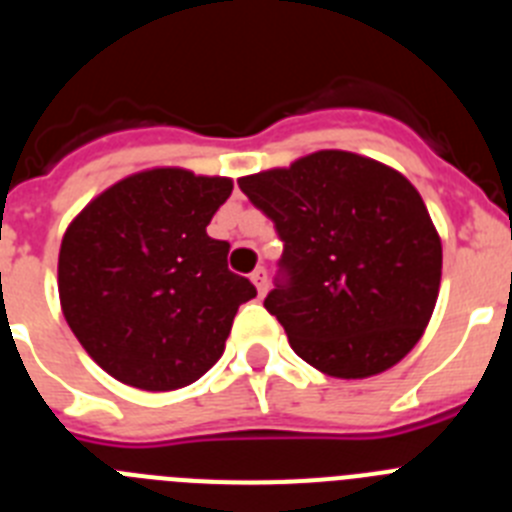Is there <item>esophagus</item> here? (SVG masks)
Here are the masks:
<instances>
[{"mask_svg":"<svg viewBox=\"0 0 512 512\" xmlns=\"http://www.w3.org/2000/svg\"><path fill=\"white\" fill-rule=\"evenodd\" d=\"M251 282L256 284V289H259V297H264L266 295V287H269V277H266L264 266H259V269L253 271Z\"/></svg>","mask_w":512,"mask_h":512,"instance_id":"obj_1","label":"esophagus"}]
</instances>
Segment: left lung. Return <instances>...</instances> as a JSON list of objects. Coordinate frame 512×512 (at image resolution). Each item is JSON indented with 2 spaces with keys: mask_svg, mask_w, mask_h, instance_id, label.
<instances>
[{
  "mask_svg": "<svg viewBox=\"0 0 512 512\" xmlns=\"http://www.w3.org/2000/svg\"><path fill=\"white\" fill-rule=\"evenodd\" d=\"M238 187L284 241L287 284L264 307L300 359L328 377L366 379L413 351L436 307L443 251L400 171L328 148Z\"/></svg>",
  "mask_w": 512,
  "mask_h": 512,
  "instance_id": "1",
  "label": "left lung"
}]
</instances>
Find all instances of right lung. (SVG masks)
I'll return each mask as SVG.
<instances>
[{
  "label": "right lung",
  "instance_id": "obj_1",
  "mask_svg": "<svg viewBox=\"0 0 512 512\" xmlns=\"http://www.w3.org/2000/svg\"><path fill=\"white\" fill-rule=\"evenodd\" d=\"M230 192L228 176L156 166L97 194L63 233V318L117 382L179 390L223 356L235 312L256 297L228 269L230 243L207 235Z\"/></svg>",
  "mask_w": 512,
  "mask_h": 512
}]
</instances>
